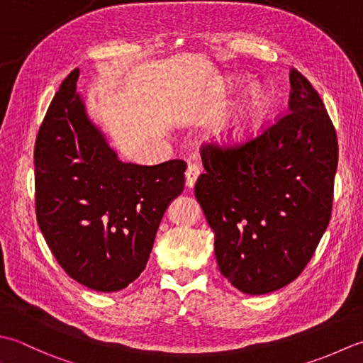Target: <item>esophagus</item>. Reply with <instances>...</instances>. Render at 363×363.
<instances>
[{
  "label": "esophagus",
  "mask_w": 363,
  "mask_h": 363,
  "mask_svg": "<svg viewBox=\"0 0 363 363\" xmlns=\"http://www.w3.org/2000/svg\"><path fill=\"white\" fill-rule=\"evenodd\" d=\"M199 174H201V166H197V164H189L188 166L186 174H184V179H186V186L188 188L194 186Z\"/></svg>",
  "instance_id": "esophagus-1"
}]
</instances>
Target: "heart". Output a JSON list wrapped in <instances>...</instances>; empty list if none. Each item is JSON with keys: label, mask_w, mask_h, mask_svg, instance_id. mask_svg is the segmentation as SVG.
<instances>
[{"label": "heart", "mask_w": 363, "mask_h": 363, "mask_svg": "<svg viewBox=\"0 0 363 363\" xmlns=\"http://www.w3.org/2000/svg\"><path fill=\"white\" fill-rule=\"evenodd\" d=\"M264 109V99L258 91H250L235 113L224 121L218 135L228 140H238L246 136L250 127L258 121Z\"/></svg>", "instance_id": "1"}]
</instances>
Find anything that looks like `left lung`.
Listing matches in <instances>:
<instances>
[{"instance_id":"1","label":"left lung","mask_w":363,"mask_h":363,"mask_svg":"<svg viewBox=\"0 0 363 363\" xmlns=\"http://www.w3.org/2000/svg\"><path fill=\"white\" fill-rule=\"evenodd\" d=\"M288 113L235 145L203 144L194 192L214 232L219 271L246 294L298 277L326 232L338 162L337 133L323 100L290 72Z\"/></svg>"}]
</instances>
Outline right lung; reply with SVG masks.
<instances>
[{
  "label": "right lung",
  "instance_id": "right-lung-1",
  "mask_svg": "<svg viewBox=\"0 0 363 363\" xmlns=\"http://www.w3.org/2000/svg\"><path fill=\"white\" fill-rule=\"evenodd\" d=\"M79 70L62 81L34 147L35 216L61 268L91 290H123L149 262L167 205L184 188L186 162L117 160L87 119Z\"/></svg>",
  "mask_w": 363,
  "mask_h": 363
}]
</instances>
